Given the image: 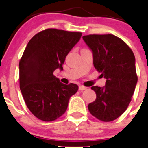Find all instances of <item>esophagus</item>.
<instances>
[{
    "label": "esophagus",
    "mask_w": 148,
    "mask_h": 148,
    "mask_svg": "<svg viewBox=\"0 0 148 148\" xmlns=\"http://www.w3.org/2000/svg\"><path fill=\"white\" fill-rule=\"evenodd\" d=\"M86 89H87V87H86V86H82H82H79V89L80 91L86 90Z\"/></svg>",
    "instance_id": "1"
}]
</instances>
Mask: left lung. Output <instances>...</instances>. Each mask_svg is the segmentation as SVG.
Masks as SVG:
<instances>
[{
    "label": "left lung",
    "instance_id": "1",
    "mask_svg": "<svg viewBox=\"0 0 148 148\" xmlns=\"http://www.w3.org/2000/svg\"><path fill=\"white\" fill-rule=\"evenodd\" d=\"M82 38L93 53L94 66L107 79L103 87L92 86L97 98L88 109L98 120L111 122L125 112L135 92L138 82L135 55L112 34H93Z\"/></svg>",
    "mask_w": 148,
    "mask_h": 148
}]
</instances>
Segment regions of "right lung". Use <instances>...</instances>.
I'll return each mask as SVG.
<instances>
[{"mask_svg": "<svg viewBox=\"0 0 148 148\" xmlns=\"http://www.w3.org/2000/svg\"><path fill=\"white\" fill-rule=\"evenodd\" d=\"M81 36L80 32L49 28L28 43L19 62L20 89L28 110L39 120L51 122L63 115L78 90L75 84L61 82L53 71L63 70L66 56Z\"/></svg>", "mask_w": 148, "mask_h": 148, "instance_id": "1", "label": "right lung"}]
</instances>
